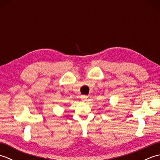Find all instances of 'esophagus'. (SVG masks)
I'll list each match as a JSON object with an SVG mask.
<instances>
[{"label":"esophagus","instance_id":"esophagus-1","mask_svg":"<svg viewBox=\"0 0 160 160\" xmlns=\"http://www.w3.org/2000/svg\"><path fill=\"white\" fill-rule=\"evenodd\" d=\"M88 96H85V95H82V96H81V99H82V101H86L87 100Z\"/></svg>","mask_w":160,"mask_h":160}]
</instances>
